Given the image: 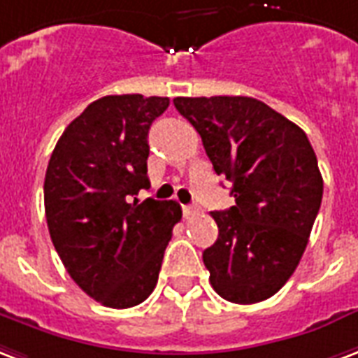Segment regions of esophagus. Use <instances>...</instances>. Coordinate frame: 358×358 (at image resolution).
<instances>
[{
    "instance_id": "obj_1",
    "label": "esophagus",
    "mask_w": 358,
    "mask_h": 358,
    "mask_svg": "<svg viewBox=\"0 0 358 358\" xmlns=\"http://www.w3.org/2000/svg\"><path fill=\"white\" fill-rule=\"evenodd\" d=\"M182 213H184V218H192V216H195V214L199 213V208L197 206H182Z\"/></svg>"
}]
</instances>
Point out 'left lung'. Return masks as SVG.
Segmentation results:
<instances>
[{"label":"left lung","instance_id":"8db88e82","mask_svg":"<svg viewBox=\"0 0 358 358\" xmlns=\"http://www.w3.org/2000/svg\"><path fill=\"white\" fill-rule=\"evenodd\" d=\"M199 132L235 206L213 214L218 239L203 252L216 292L233 303L271 298L306 250L322 201L317 155L300 127L250 96L174 98Z\"/></svg>","mask_w":358,"mask_h":358}]
</instances>
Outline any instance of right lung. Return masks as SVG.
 <instances>
[{"label":"right lung","instance_id":"obj_1","mask_svg":"<svg viewBox=\"0 0 358 358\" xmlns=\"http://www.w3.org/2000/svg\"><path fill=\"white\" fill-rule=\"evenodd\" d=\"M166 96L113 94L94 100L66 127L45 174V216L66 271L102 306L142 303L157 285L174 201L145 199L148 132Z\"/></svg>","mask_w":358,"mask_h":358}]
</instances>
